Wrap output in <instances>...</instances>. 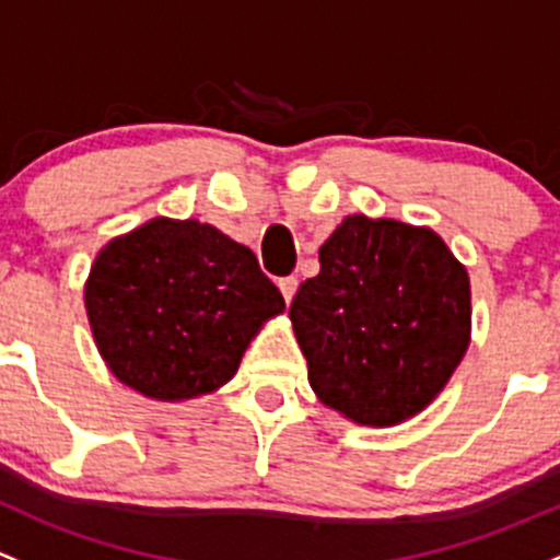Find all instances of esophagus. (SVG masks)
Segmentation results:
<instances>
[{
	"label": "esophagus",
	"mask_w": 560,
	"mask_h": 560,
	"mask_svg": "<svg viewBox=\"0 0 560 560\" xmlns=\"http://www.w3.org/2000/svg\"><path fill=\"white\" fill-rule=\"evenodd\" d=\"M279 290H281V295H284V303L290 305L292 298H295V292H298V279H295V276H287V279H279Z\"/></svg>",
	"instance_id": "esophagus-1"
}]
</instances>
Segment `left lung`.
<instances>
[{
    "label": "left lung",
    "mask_w": 560,
    "mask_h": 560,
    "mask_svg": "<svg viewBox=\"0 0 560 560\" xmlns=\"http://www.w3.org/2000/svg\"><path fill=\"white\" fill-rule=\"evenodd\" d=\"M290 305L327 408L394 427L427 408L469 346V276L429 228L346 217Z\"/></svg>",
    "instance_id": "left-lung-1"
}]
</instances>
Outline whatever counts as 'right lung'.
<instances>
[{
  "label": "right lung",
  "mask_w": 560,
  "mask_h": 560,
  "mask_svg": "<svg viewBox=\"0 0 560 560\" xmlns=\"http://www.w3.org/2000/svg\"><path fill=\"white\" fill-rule=\"evenodd\" d=\"M85 308L112 373L174 402L228 384L284 298L252 249L211 225L161 217L98 252Z\"/></svg>",
  "instance_id": "add662e5"
}]
</instances>
